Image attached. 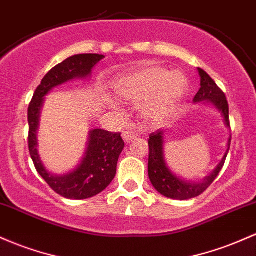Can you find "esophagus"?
<instances>
[{"instance_id":"obj_1","label":"esophagus","mask_w":256,"mask_h":256,"mask_svg":"<svg viewBox=\"0 0 256 256\" xmlns=\"http://www.w3.org/2000/svg\"><path fill=\"white\" fill-rule=\"evenodd\" d=\"M122 136V140H124V141H125L126 143H130L131 141H132V140L136 138L137 134H134V131H124Z\"/></svg>"}]
</instances>
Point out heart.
I'll return each instance as SVG.
<instances>
[{
  "mask_svg": "<svg viewBox=\"0 0 256 256\" xmlns=\"http://www.w3.org/2000/svg\"><path fill=\"white\" fill-rule=\"evenodd\" d=\"M113 87L115 96L122 102H138L146 98L141 106V113L146 118L165 119L184 97L188 81L181 72L150 66L119 78Z\"/></svg>",
  "mask_w": 256,
  "mask_h": 256,
  "instance_id": "1",
  "label": "heart"
}]
</instances>
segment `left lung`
<instances>
[{
  "mask_svg": "<svg viewBox=\"0 0 256 256\" xmlns=\"http://www.w3.org/2000/svg\"><path fill=\"white\" fill-rule=\"evenodd\" d=\"M198 74L200 78V88L198 94L193 98V103H206L212 106L218 112H220L224 118V124L227 128H230L228 120V103L226 96L215 81L204 72L203 69L198 68ZM166 130H158L150 136V158H148V176L153 184V187L162 196L171 199H178V200H186V199L194 198L200 196L210 184L218 178V172L222 169L224 160L228 154L230 146H231V136L228 137L227 142V150L224 156L218 162V166L212 171L209 176L204 178L202 181H192L186 180L181 176L176 175L170 166L168 165L164 153V143Z\"/></svg>",
  "mask_w": 256,
  "mask_h": 256,
  "instance_id": "left-lung-1",
  "label": "left lung"
}]
</instances>
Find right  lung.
Here are the masks:
<instances>
[{
  "mask_svg": "<svg viewBox=\"0 0 256 256\" xmlns=\"http://www.w3.org/2000/svg\"><path fill=\"white\" fill-rule=\"evenodd\" d=\"M103 54H76L50 69L36 88L28 109L29 122V152L40 176L54 192L68 199H87L97 196L110 184L116 174L119 156L125 147L119 132L113 134L102 128L88 132L86 150L80 162L66 174H52L47 170L38 154V130L44 97L56 87L75 80L88 78L92 69Z\"/></svg>",
  "mask_w": 256,
  "mask_h": 256,
  "instance_id": "right-lung-1",
  "label": "right lung"
}]
</instances>
